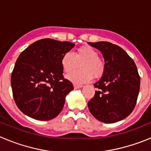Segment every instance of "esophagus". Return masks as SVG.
<instances>
[{
  "instance_id": "1",
  "label": "esophagus",
  "mask_w": 151,
  "mask_h": 151,
  "mask_svg": "<svg viewBox=\"0 0 151 151\" xmlns=\"http://www.w3.org/2000/svg\"><path fill=\"white\" fill-rule=\"evenodd\" d=\"M83 87L82 85H78V84H74V88H80Z\"/></svg>"
}]
</instances>
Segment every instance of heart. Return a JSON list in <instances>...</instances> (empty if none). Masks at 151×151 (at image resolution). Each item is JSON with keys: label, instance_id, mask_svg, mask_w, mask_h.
Listing matches in <instances>:
<instances>
[{"label": "heart", "instance_id": "b5f03b06", "mask_svg": "<svg viewBox=\"0 0 151 151\" xmlns=\"http://www.w3.org/2000/svg\"><path fill=\"white\" fill-rule=\"evenodd\" d=\"M80 70L68 75V78L76 84H82L92 78H99L104 72L105 64L104 60L98 57L95 49L90 46H83L77 49L73 54L66 53L61 59V66L63 71L69 73L76 69L78 63Z\"/></svg>", "mask_w": 151, "mask_h": 151}]
</instances>
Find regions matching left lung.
<instances>
[{"label":"left lung","mask_w":151,"mask_h":151,"mask_svg":"<svg viewBox=\"0 0 151 151\" xmlns=\"http://www.w3.org/2000/svg\"><path fill=\"white\" fill-rule=\"evenodd\" d=\"M101 52L104 72L98 82L94 97L88 103L90 113L97 120L113 123L132 112L138 99L140 76L134 60L118 45L107 41L88 42Z\"/></svg>","instance_id":"1"}]
</instances>
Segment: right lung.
<instances>
[{"instance_id":"right-lung-1","label":"right lung","mask_w":151,"mask_h":151,"mask_svg":"<svg viewBox=\"0 0 151 151\" xmlns=\"http://www.w3.org/2000/svg\"><path fill=\"white\" fill-rule=\"evenodd\" d=\"M69 41L38 40L19 56L11 75L14 101L24 114L50 120L62 111L66 96L74 89L64 78L61 59L73 48Z\"/></svg>"}]
</instances>
